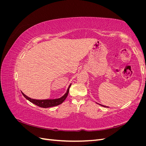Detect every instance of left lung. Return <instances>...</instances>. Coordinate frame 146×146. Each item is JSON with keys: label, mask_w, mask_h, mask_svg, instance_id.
Listing matches in <instances>:
<instances>
[{"label": "left lung", "mask_w": 146, "mask_h": 146, "mask_svg": "<svg viewBox=\"0 0 146 146\" xmlns=\"http://www.w3.org/2000/svg\"><path fill=\"white\" fill-rule=\"evenodd\" d=\"M97 103V102H96ZM98 104H99V105H101V106H102V107H107V106H105V105H101V104H99V103H97Z\"/></svg>", "instance_id": "1"}]
</instances>
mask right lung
Here are the masks:
<instances>
[{
  "instance_id": "add662e5",
  "label": "right lung",
  "mask_w": 146,
  "mask_h": 146,
  "mask_svg": "<svg viewBox=\"0 0 146 146\" xmlns=\"http://www.w3.org/2000/svg\"><path fill=\"white\" fill-rule=\"evenodd\" d=\"M71 85V84H70L68 88V90L65 92V94L63 96L60 97V98L57 99H34L29 98V97L27 96L25 94H24L23 92L22 94L24 96V98L29 100L30 102L33 103V104H35L36 105L38 106V107H40L42 108H49L52 107H55V106H57L61 104H62L64 100L67 98L68 95V92L69 91V88Z\"/></svg>"
}]
</instances>
